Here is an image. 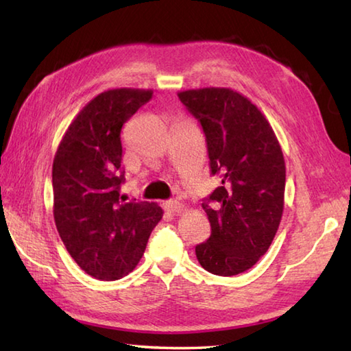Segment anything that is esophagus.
<instances>
[{
	"instance_id": "esophagus-1",
	"label": "esophagus",
	"mask_w": 351,
	"mask_h": 351,
	"mask_svg": "<svg viewBox=\"0 0 351 351\" xmlns=\"http://www.w3.org/2000/svg\"><path fill=\"white\" fill-rule=\"evenodd\" d=\"M163 207L169 212H180L184 206L180 202H177V199H168V202L163 203Z\"/></svg>"
}]
</instances>
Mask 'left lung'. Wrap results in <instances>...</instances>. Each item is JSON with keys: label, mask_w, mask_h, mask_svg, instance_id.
Wrapping results in <instances>:
<instances>
[{"label": "left lung", "mask_w": 351, "mask_h": 351, "mask_svg": "<svg viewBox=\"0 0 351 351\" xmlns=\"http://www.w3.org/2000/svg\"><path fill=\"white\" fill-rule=\"evenodd\" d=\"M206 136L210 174L221 186L202 204L210 236L197 259L217 276H236L267 253L283 213L286 169L282 148L262 112L227 88L178 92Z\"/></svg>", "instance_id": "1"}]
</instances>
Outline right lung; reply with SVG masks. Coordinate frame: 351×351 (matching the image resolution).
<instances>
[{
	"mask_svg": "<svg viewBox=\"0 0 351 351\" xmlns=\"http://www.w3.org/2000/svg\"><path fill=\"white\" fill-rule=\"evenodd\" d=\"M153 90L110 89L86 104L53 162L54 221L71 257L98 280L132 273L145 252L160 206L125 202L121 128Z\"/></svg>",
	"mask_w": 351,
	"mask_h": 351,
	"instance_id": "1",
	"label": "right lung"
}]
</instances>
